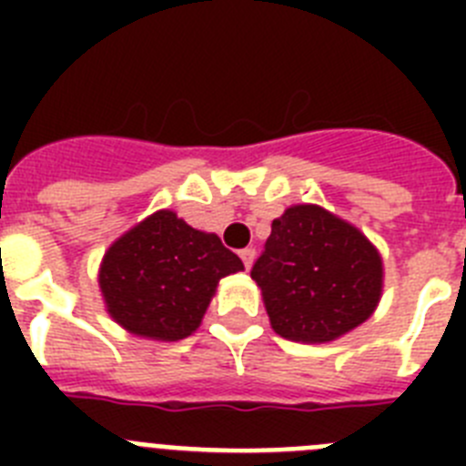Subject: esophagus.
Masks as SVG:
<instances>
[{
    "mask_svg": "<svg viewBox=\"0 0 466 466\" xmlns=\"http://www.w3.org/2000/svg\"><path fill=\"white\" fill-rule=\"evenodd\" d=\"M254 257H257V252H254L252 247H245V249H240V258H242V263H245V268H249V266H252Z\"/></svg>",
    "mask_w": 466,
    "mask_h": 466,
    "instance_id": "1",
    "label": "esophagus"
}]
</instances>
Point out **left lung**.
Returning a JSON list of instances; mask_svg holds the SVG:
<instances>
[{
    "instance_id": "left-lung-1",
    "label": "left lung",
    "mask_w": 466,
    "mask_h": 466,
    "mask_svg": "<svg viewBox=\"0 0 466 466\" xmlns=\"http://www.w3.org/2000/svg\"><path fill=\"white\" fill-rule=\"evenodd\" d=\"M252 279L282 339L327 343L369 319L382 261L355 226L317 205H294L270 226Z\"/></svg>"
}]
</instances>
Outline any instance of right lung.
Instances as JSON below:
<instances>
[{
    "instance_id": "1",
    "label": "right lung",
    "mask_w": 466,
    "mask_h": 466,
    "mask_svg": "<svg viewBox=\"0 0 466 466\" xmlns=\"http://www.w3.org/2000/svg\"><path fill=\"white\" fill-rule=\"evenodd\" d=\"M238 270V254L214 233L160 209L109 247L100 289L109 315L127 331L182 340L198 329L219 279Z\"/></svg>"
}]
</instances>
